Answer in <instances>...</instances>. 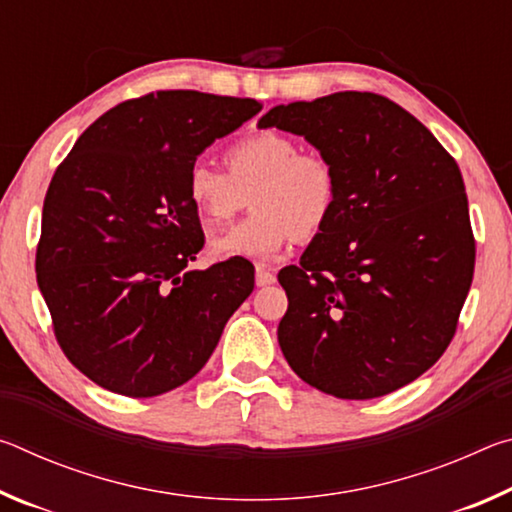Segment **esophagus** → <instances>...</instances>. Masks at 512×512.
Returning <instances> with one entry per match:
<instances>
[{"label":"esophagus","instance_id":"esophagus-1","mask_svg":"<svg viewBox=\"0 0 512 512\" xmlns=\"http://www.w3.org/2000/svg\"><path fill=\"white\" fill-rule=\"evenodd\" d=\"M277 280L275 277V271L273 268H268V266H264V264H259L257 268H255V282H257V287H271V284Z\"/></svg>","mask_w":512,"mask_h":512}]
</instances>
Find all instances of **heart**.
<instances>
[{
	"mask_svg": "<svg viewBox=\"0 0 512 512\" xmlns=\"http://www.w3.org/2000/svg\"><path fill=\"white\" fill-rule=\"evenodd\" d=\"M223 160L228 173L194 162L185 180L187 201L207 223L230 221L253 192L255 212L210 241L216 257L268 262L298 235H316L334 212L339 180L332 162L320 153H302L289 135H248Z\"/></svg>",
	"mask_w": 512,
	"mask_h": 512,
	"instance_id": "b5f03b06",
	"label": "heart"
}]
</instances>
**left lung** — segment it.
<instances>
[{
	"instance_id": "obj_1",
	"label": "left lung",
	"mask_w": 512,
	"mask_h": 512,
	"mask_svg": "<svg viewBox=\"0 0 512 512\" xmlns=\"http://www.w3.org/2000/svg\"><path fill=\"white\" fill-rule=\"evenodd\" d=\"M257 128L305 137L339 180L300 266L277 273V341L327 395L372 400L427 372L456 332L474 273L465 185L429 128L391 99L334 92L275 106Z\"/></svg>"
}]
</instances>
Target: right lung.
<instances>
[{"mask_svg":"<svg viewBox=\"0 0 512 512\" xmlns=\"http://www.w3.org/2000/svg\"><path fill=\"white\" fill-rule=\"evenodd\" d=\"M259 110L255 99L194 90L124 101L51 178L38 287L65 357L106 391L155 397L183 386L253 293L244 257L189 268L203 230L185 180L207 146Z\"/></svg>","mask_w":512,"mask_h":512,"instance_id":"right-lung-1","label":"right lung"}]
</instances>
